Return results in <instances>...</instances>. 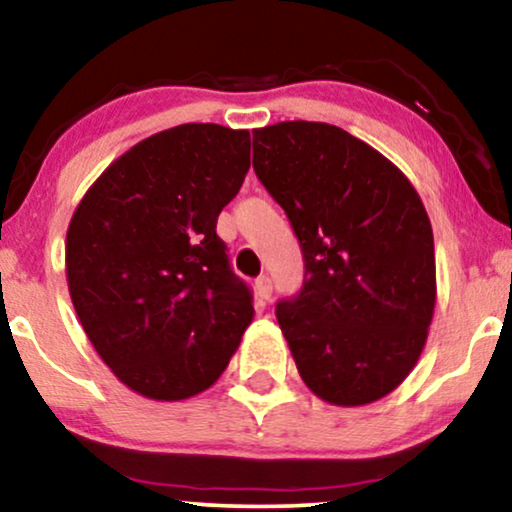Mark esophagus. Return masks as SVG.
<instances>
[{
  "instance_id": "esophagus-1",
  "label": "esophagus",
  "mask_w": 512,
  "mask_h": 512,
  "mask_svg": "<svg viewBox=\"0 0 512 512\" xmlns=\"http://www.w3.org/2000/svg\"><path fill=\"white\" fill-rule=\"evenodd\" d=\"M254 289H256V296L261 301H268L270 299V294H273V282H270V277L268 275H261L256 280V285H254Z\"/></svg>"
}]
</instances>
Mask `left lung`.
<instances>
[{"label":"left lung","mask_w":512,"mask_h":512,"mask_svg":"<svg viewBox=\"0 0 512 512\" xmlns=\"http://www.w3.org/2000/svg\"><path fill=\"white\" fill-rule=\"evenodd\" d=\"M254 170L304 254V287L275 308L301 380L332 406L382 399L418 363L437 301L422 199L380 151L330 123L254 130Z\"/></svg>","instance_id":"left-lung-1"}]
</instances>
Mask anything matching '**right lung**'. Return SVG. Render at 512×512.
I'll list each match as a JSON object with an SVG mask.
<instances>
[{
    "instance_id": "right-lung-1",
    "label": "right lung",
    "mask_w": 512,
    "mask_h": 512,
    "mask_svg": "<svg viewBox=\"0 0 512 512\" xmlns=\"http://www.w3.org/2000/svg\"><path fill=\"white\" fill-rule=\"evenodd\" d=\"M251 166L249 130L185 123L118 156L75 208L68 292L102 361L154 401L223 375L254 320L216 235Z\"/></svg>"
}]
</instances>
